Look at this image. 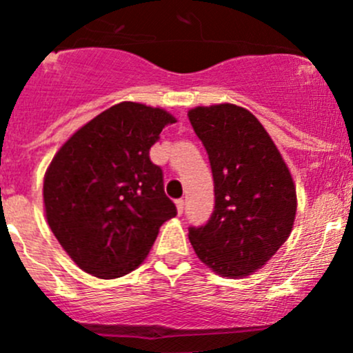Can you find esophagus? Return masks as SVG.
<instances>
[{
    "label": "esophagus",
    "instance_id": "1",
    "mask_svg": "<svg viewBox=\"0 0 353 353\" xmlns=\"http://www.w3.org/2000/svg\"><path fill=\"white\" fill-rule=\"evenodd\" d=\"M176 208H177V212H179V214H183V211H184V199H177L176 201Z\"/></svg>",
    "mask_w": 353,
    "mask_h": 353
}]
</instances>
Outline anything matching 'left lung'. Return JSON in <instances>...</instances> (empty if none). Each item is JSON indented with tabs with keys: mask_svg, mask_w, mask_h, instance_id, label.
Listing matches in <instances>:
<instances>
[{
	"mask_svg": "<svg viewBox=\"0 0 353 353\" xmlns=\"http://www.w3.org/2000/svg\"><path fill=\"white\" fill-rule=\"evenodd\" d=\"M189 120L206 149L214 181V211L189 228L197 258L221 276L261 268L292 233L296 189L265 127L233 103L196 107Z\"/></svg>",
	"mask_w": 353,
	"mask_h": 353,
	"instance_id": "obj_1",
	"label": "left lung"
}]
</instances>
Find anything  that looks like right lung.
Instances as JSON below:
<instances>
[{"label": "right lung", "instance_id": "add662e5", "mask_svg": "<svg viewBox=\"0 0 353 353\" xmlns=\"http://www.w3.org/2000/svg\"><path fill=\"white\" fill-rule=\"evenodd\" d=\"M176 119L162 108L120 102L61 145L45 174L46 221L83 271L112 280L137 268L159 228L177 214L149 150Z\"/></svg>", "mask_w": 353, "mask_h": 353}]
</instances>
